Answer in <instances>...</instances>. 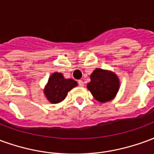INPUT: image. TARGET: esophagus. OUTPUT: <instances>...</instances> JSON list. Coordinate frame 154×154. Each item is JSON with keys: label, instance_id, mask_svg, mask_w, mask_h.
<instances>
[{"label": "esophagus", "instance_id": "1", "mask_svg": "<svg viewBox=\"0 0 154 154\" xmlns=\"http://www.w3.org/2000/svg\"><path fill=\"white\" fill-rule=\"evenodd\" d=\"M78 85H79L80 87H83V86H84L83 82H82V80H79V81H78Z\"/></svg>", "mask_w": 154, "mask_h": 154}]
</instances>
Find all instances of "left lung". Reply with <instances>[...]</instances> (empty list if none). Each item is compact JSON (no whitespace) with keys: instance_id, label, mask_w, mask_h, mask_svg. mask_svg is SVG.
Returning a JSON list of instances; mask_svg holds the SVG:
<instances>
[{"instance_id":"1","label":"left lung","mask_w":154,"mask_h":154,"mask_svg":"<svg viewBox=\"0 0 154 154\" xmlns=\"http://www.w3.org/2000/svg\"><path fill=\"white\" fill-rule=\"evenodd\" d=\"M87 88L96 100L104 103L115 98L119 91V80L113 72L97 68L91 75Z\"/></svg>"}]
</instances>
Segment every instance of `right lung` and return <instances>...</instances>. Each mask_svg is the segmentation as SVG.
<instances>
[{"label":"right lung","instance_id":"1","mask_svg":"<svg viewBox=\"0 0 154 154\" xmlns=\"http://www.w3.org/2000/svg\"><path fill=\"white\" fill-rule=\"evenodd\" d=\"M77 82L73 79H66L59 72H54L48 78L44 92L49 102L59 103L66 98L68 91L77 87Z\"/></svg>","mask_w":154,"mask_h":154}]
</instances>
